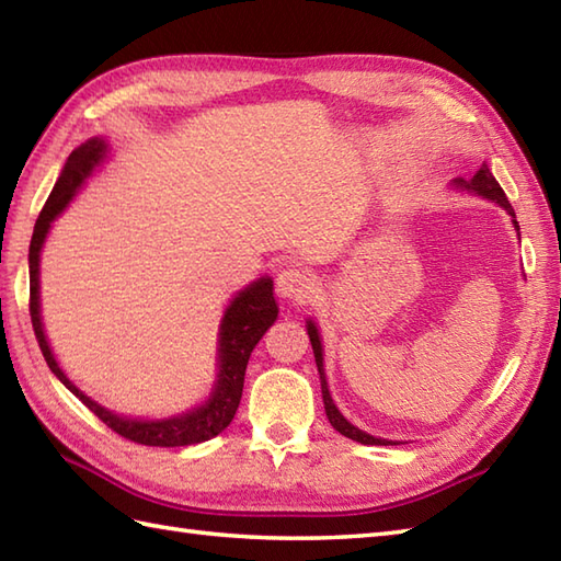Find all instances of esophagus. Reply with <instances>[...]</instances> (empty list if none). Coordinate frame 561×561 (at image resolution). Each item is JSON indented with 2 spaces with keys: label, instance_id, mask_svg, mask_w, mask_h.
<instances>
[{
  "label": "esophagus",
  "instance_id": "1",
  "mask_svg": "<svg viewBox=\"0 0 561 561\" xmlns=\"http://www.w3.org/2000/svg\"><path fill=\"white\" fill-rule=\"evenodd\" d=\"M316 291V282L311 274L301 267H284L277 274V294L282 299H294L299 304H306L311 299V294Z\"/></svg>",
  "mask_w": 561,
  "mask_h": 561
}]
</instances>
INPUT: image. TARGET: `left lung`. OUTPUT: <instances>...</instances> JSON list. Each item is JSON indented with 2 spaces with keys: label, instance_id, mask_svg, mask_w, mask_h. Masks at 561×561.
<instances>
[{
  "label": "left lung",
  "instance_id": "left-lung-1",
  "mask_svg": "<svg viewBox=\"0 0 561 561\" xmlns=\"http://www.w3.org/2000/svg\"><path fill=\"white\" fill-rule=\"evenodd\" d=\"M450 185L456 187V190H465V193L478 195V197H482V199H490V202H494V205L502 207V209L508 214V217H511V224H514V229H516V233H518V238H520V229H518V221H516V211H514V207L508 205L504 190H502V185L496 183V178L492 175L490 165L482 163L480 171L474 173L472 178H468V181H465V178H453ZM306 330H308V337H311V344H313V356H316V366H318V374H320V392H323L325 414H328V420H330L332 428H335V432H340L342 436L352 438V440H359V444H364V446H388V444H398V440L380 438V436H374V434L364 432V428H359V426H354V424L347 420V416H344V414L337 410L335 400H332V396H330V386H328V378H325L323 337H320V330H318L316 320L306 318Z\"/></svg>",
  "mask_w": 561,
  "mask_h": 561
}]
</instances>
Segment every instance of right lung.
<instances>
[{
    "label": "right lung",
    "mask_w": 561,
    "mask_h": 561,
    "mask_svg": "<svg viewBox=\"0 0 561 561\" xmlns=\"http://www.w3.org/2000/svg\"><path fill=\"white\" fill-rule=\"evenodd\" d=\"M111 157V145L103 135L91 137L69 153L65 161V169L59 173L57 183L53 187L50 197H47L45 207L41 211L38 221H35L31 248H28V274H31V320L35 337H38L41 352L45 356L50 371L59 378L67 390L87 404V408L99 416L101 422L108 424L115 434H121L135 444L141 446H161V448H175V446H193L219 436L226 426L231 424L233 414L238 410V402L243 396V378L250 354H253L255 344L262 335L274 325L279 316V306L274 301V282L272 277H260L250 282L248 287L233 294L229 306L224 308L219 332H217V364H214V380L205 400L197 402L195 408L185 412H175L169 416H129L117 414L105 408V404L89 398L87 392L77 388L62 366H59L57 356L53 354L50 342L45 335L43 313H41V255L47 236L53 231V224L57 221L69 202L79 195V190L87 185L89 178L96 173L99 165L105 163Z\"/></svg>",
    "instance_id": "right-lung-1"
}]
</instances>
